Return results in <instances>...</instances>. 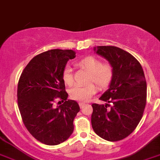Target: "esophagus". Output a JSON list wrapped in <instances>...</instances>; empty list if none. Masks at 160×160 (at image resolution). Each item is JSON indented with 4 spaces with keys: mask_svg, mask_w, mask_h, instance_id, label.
<instances>
[{
    "mask_svg": "<svg viewBox=\"0 0 160 160\" xmlns=\"http://www.w3.org/2000/svg\"><path fill=\"white\" fill-rule=\"evenodd\" d=\"M79 105H80V108H83V107H84V105H85V103L80 102V103H79Z\"/></svg>",
    "mask_w": 160,
    "mask_h": 160,
    "instance_id": "34e87169",
    "label": "esophagus"
}]
</instances>
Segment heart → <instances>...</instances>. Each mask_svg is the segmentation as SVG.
I'll use <instances>...</instances> for the list:
<instances>
[{
    "label": "heart",
    "mask_w": 160,
    "mask_h": 160,
    "mask_svg": "<svg viewBox=\"0 0 160 160\" xmlns=\"http://www.w3.org/2000/svg\"><path fill=\"white\" fill-rule=\"evenodd\" d=\"M80 68L90 73L88 76V83H95L100 88H107L109 86L114 77V68L109 62L102 63V60L93 56L84 58L78 62ZM62 80L67 85L71 86L74 84L72 69L70 66H66L62 72ZM97 92V88L93 84L86 86L75 85L70 90V96L72 99L87 102Z\"/></svg>",
    "instance_id": "heart-1"
}]
</instances>
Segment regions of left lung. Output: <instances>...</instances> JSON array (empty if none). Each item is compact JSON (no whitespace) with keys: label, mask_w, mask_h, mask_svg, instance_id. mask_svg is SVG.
I'll return each instance as SVG.
<instances>
[{"label":"left lung","mask_w":160,"mask_h":160,"mask_svg":"<svg viewBox=\"0 0 160 160\" xmlns=\"http://www.w3.org/2000/svg\"><path fill=\"white\" fill-rule=\"evenodd\" d=\"M94 51L113 66L114 77L100 98L107 103L92 104V129L105 140L117 142L132 133L142 118L146 103L144 72L140 62L120 48L98 46Z\"/></svg>","instance_id":"8db88e82"}]
</instances>
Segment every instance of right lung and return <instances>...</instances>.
I'll use <instances>...</instances> for the list:
<instances>
[{
    "label": "right lung",
    "mask_w": 160,
    "mask_h": 160,
    "mask_svg": "<svg viewBox=\"0 0 160 160\" xmlns=\"http://www.w3.org/2000/svg\"><path fill=\"white\" fill-rule=\"evenodd\" d=\"M74 58L72 49L45 51L29 62L18 80L17 97L22 122L28 132L45 145L60 144L73 132L80 107L76 101L67 100L62 72ZM56 98L65 102L55 108Z\"/></svg>",
    "instance_id": "right-lung-1"
}]
</instances>
